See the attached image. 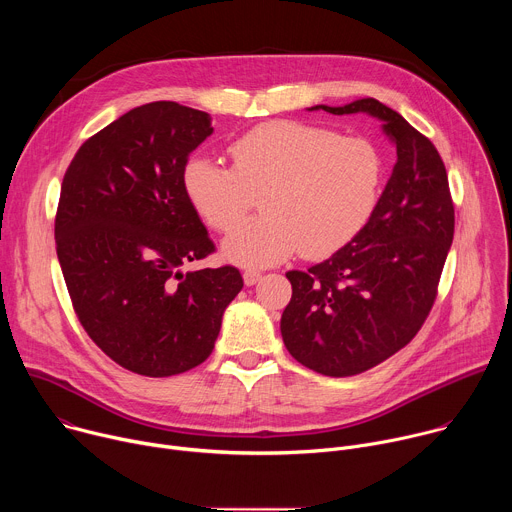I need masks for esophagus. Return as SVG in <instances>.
Wrapping results in <instances>:
<instances>
[{
	"label": "esophagus",
	"mask_w": 512,
	"mask_h": 512,
	"mask_svg": "<svg viewBox=\"0 0 512 512\" xmlns=\"http://www.w3.org/2000/svg\"><path fill=\"white\" fill-rule=\"evenodd\" d=\"M259 279H261V273H259V271L247 269V271L243 273V281H245V285H255Z\"/></svg>",
	"instance_id": "1"
}]
</instances>
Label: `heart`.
<instances>
[{
	"mask_svg": "<svg viewBox=\"0 0 512 512\" xmlns=\"http://www.w3.org/2000/svg\"><path fill=\"white\" fill-rule=\"evenodd\" d=\"M233 168L192 156L184 194L210 229L225 231L261 196L263 216L239 223L223 257L243 267H269L298 249L328 257L373 218L383 186V156L358 135L302 121H269L231 145Z\"/></svg>",
	"mask_w": 512,
	"mask_h": 512,
	"instance_id": "1",
	"label": "heart"
}]
</instances>
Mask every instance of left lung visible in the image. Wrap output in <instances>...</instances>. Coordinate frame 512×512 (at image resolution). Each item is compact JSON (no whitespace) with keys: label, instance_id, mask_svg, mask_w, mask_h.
Instances as JSON below:
<instances>
[{"label":"left lung","instance_id":"8db88e82","mask_svg":"<svg viewBox=\"0 0 512 512\" xmlns=\"http://www.w3.org/2000/svg\"><path fill=\"white\" fill-rule=\"evenodd\" d=\"M314 109L369 113L397 148L393 174L362 233L308 271L285 273V348L320 375L352 377L409 344L425 322L454 239V202L435 145L391 107L369 97Z\"/></svg>","mask_w":512,"mask_h":512}]
</instances>
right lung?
<instances>
[{
	"instance_id": "1",
	"label": "right lung",
	"mask_w": 512,
	"mask_h": 512,
	"mask_svg": "<svg viewBox=\"0 0 512 512\" xmlns=\"http://www.w3.org/2000/svg\"><path fill=\"white\" fill-rule=\"evenodd\" d=\"M212 131L204 111L141 105L89 137L62 180L54 237L72 308L111 360L143 377L204 362L243 289L231 265L180 269L214 251L182 186Z\"/></svg>"
}]
</instances>
